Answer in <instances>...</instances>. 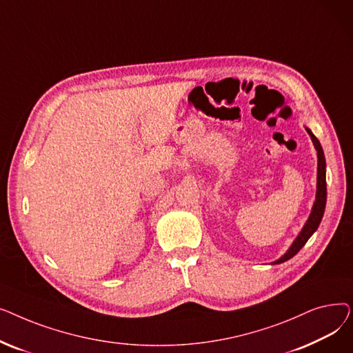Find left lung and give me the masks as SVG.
Here are the masks:
<instances>
[{"label": "left lung", "mask_w": 353, "mask_h": 353, "mask_svg": "<svg viewBox=\"0 0 353 353\" xmlns=\"http://www.w3.org/2000/svg\"><path fill=\"white\" fill-rule=\"evenodd\" d=\"M307 134L312 139V143L316 148L318 152V177H316V197H314V203L312 206V212L306 220L305 226L302 228V230L299 232V234L296 236V239L293 240V243L290 245V248L286 250V253L277 259V261L272 262V265H279L283 263L289 259H292L296 253H298L305 245L307 240L310 239V236L318 230L321 220L323 217L325 213V206H326V161H325V154H323V148L319 143V140L314 137V134L310 132V128L305 127Z\"/></svg>", "instance_id": "1"}]
</instances>
